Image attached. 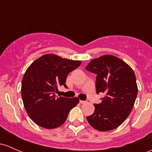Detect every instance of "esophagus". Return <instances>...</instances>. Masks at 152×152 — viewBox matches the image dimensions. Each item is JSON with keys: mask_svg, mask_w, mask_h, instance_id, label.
I'll list each match as a JSON object with an SVG mask.
<instances>
[{"mask_svg": "<svg viewBox=\"0 0 152 152\" xmlns=\"http://www.w3.org/2000/svg\"><path fill=\"white\" fill-rule=\"evenodd\" d=\"M87 101H84V100H80V103L81 104H85L87 103Z\"/></svg>", "mask_w": 152, "mask_h": 152, "instance_id": "34e87169", "label": "esophagus"}]
</instances>
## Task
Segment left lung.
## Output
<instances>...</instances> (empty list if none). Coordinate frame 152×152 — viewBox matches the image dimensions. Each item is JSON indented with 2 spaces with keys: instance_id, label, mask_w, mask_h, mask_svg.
Masks as SVG:
<instances>
[{
  "instance_id": "8db88e82",
  "label": "left lung",
  "mask_w": 152,
  "mask_h": 152,
  "mask_svg": "<svg viewBox=\"0 0 152 152\" xmlns=\"http://www.w3.org/2000/svg\"><path fill=\"white\" fill-rule=\"evenodd\" d=\"M86 69L97 75V94H105L101 103L94 104L93 114L87 116L89 124L103 132L116 129L130 115L138 95L133 70L121 59L110 55L92 60Z\"/></svg>"
}]
</instances>
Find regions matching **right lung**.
Wrapping results in <instances>:
<instances>
[{
  "instance_id": "1",
  "label": "right lung",
  "mask_w": 152,
  "mask_h": 152,
  "mask_svg": "<svg viewBox=\"0 0 152 152\" xmlns=\"http://www.w3.org/2000/svg\"><path fill=\"white\" fill-rule=\"evenodd\" d=\"M81 64L79 60L47 54L28 67L22 78V98L29 117L38 126L47 129L60 127L79 103L77 97H57L55 92L60 86L68 88L67 76Z\"/></svg>"
}]
</instances>
